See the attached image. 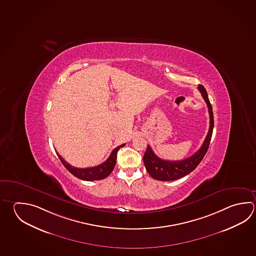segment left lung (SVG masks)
<instances>
[{
  "label": "left lung",
  "instance_id": "obj_1",
  "mask_svg": "<svg viewBox=\"0 0 256 256\" xmlns=\"http://www.w3.org/2000/svg\"><path fill=\"white\" fill-rule=\"evenodd\" d=\"M198 90L201 92L204 102L208 104V112L210 116V126H209L208 136L204 141L202 145L201 146V148L193 156H191L190 158H188L186 160H179V161L161 160L154 154L150 146H148L143 160H144V164L148 173L156 180L173 181L176 179L183 178L196 168V166L202 161L204 154L208 152L210 140L212 138V130H214L212 105L209 102L208 92L204 86L199 85Z\"/></svg>",
  "mask_w": 256,
  "mask_h": 256
}]
</instances>
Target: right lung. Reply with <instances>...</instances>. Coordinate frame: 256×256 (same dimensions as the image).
<instances>
[{"label":"right lung","instance_id":"1","mask_svg":"<svg viewBox=\"0 0 256 256\" xmlns=\"http://www.w3.org/2000/svg\"><path fill=\"white\" fill-rule=\"evenodd\" d=\"M123 145L116 146V148L111 152L110 156H108V158L102 164H98L96 166H92V168H74L72 166L67 163L58 154V158L62 161L63 166L67 168L68 171H70L72 174L76 176L78 178L85 180V181H94V180H102V179L106 178V176H108L110 174L111 172L113 171L114 166L116 164V154L118 151L122 148Z\"/></svg>","mask_w":256,"mask_h":256}]
</instances>
